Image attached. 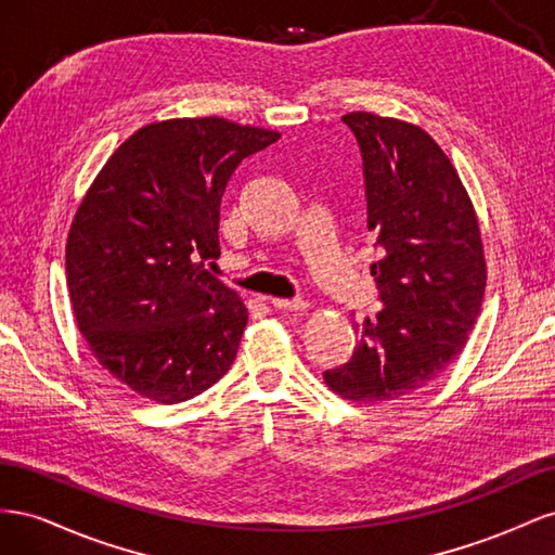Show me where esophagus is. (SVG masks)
Returning a JSON list of instances; mask_svg holds the SVG:
<instances>
[{
	"label": "esophagus",
	"mask_w": 555,
	"mask_h": 555,
	"mask_svg": "<svg viewBox=\"0 0 555 555\" xmlns=\"http://www.w3.org/2000/svg\"><path fill=\"white\" fill-rule=\"evenodd\" d=\"M271 306L275 310H282V312H298V310H306L308 308V304H306L304 298H292V300H287V298H271Z\"/></svg>",
	"instance_id": "obj_1"
}]
</instances>
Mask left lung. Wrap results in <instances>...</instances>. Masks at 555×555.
<instances>
[{
	"label": "left lung",
	"mask_w": 555,
	"mask_h": 555,
	"mask_svg": "<svg viewBox=\"0 0 555 555\" xmlns=\"http://www.w3.org/2000/svg\"><path fill=\"white\" fill-rule=\"evenodd\" d=\"M343 122L363 159L382 310L354 322V354L324 379L349 400H400L461 354L477 322L486 287L479 224L456 169L424 129L373 113H347Z\"/></svg>",
	"instance_id": "left-lung-1"
}]
</instances>
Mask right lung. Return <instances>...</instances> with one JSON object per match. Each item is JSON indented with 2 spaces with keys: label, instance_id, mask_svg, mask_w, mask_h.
I'll use <instances>...</instances> for the list:
<instances>
[{
  "label": "right lung",
  "instance_id": "add662e5",
  "mask_svg": "<svg viewBox=\"0 0 555 555\" xmlns=\"http://www.w3.org/2000/svg\"><path fill=\"white\" fill-rule=\"evenodd\" d=\"M280 139L224 117L155 122L96 176L66 243L74 317L92 354L131 391L190 400L227 375L247 310L206 271L238 164Z\"/></svg>",
  "mask_w": 555,
  "mask_h": 555
}]
</instances>
